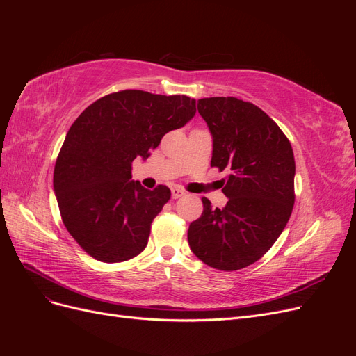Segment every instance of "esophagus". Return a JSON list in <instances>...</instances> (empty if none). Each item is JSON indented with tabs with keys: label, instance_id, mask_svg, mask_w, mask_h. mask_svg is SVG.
<instances>
[{
	"label": "esophagus",
	"instance_id": "34e87169",
	"mask_svg": "<svg viewBox=\"0 0 356 356\" xmlns=\"http://www.w3.org/2000/svg\"><path fill=\"white\" fill-rule=\"evenodd\" d=\"M184 195H186L184 190H181V188H178V187L172 188V197H174V199H179V197H182Z\"/></svg>",
	"mask_w": 356,
	"mask_h": 356
}]
</instances>
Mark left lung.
Listing matches in <instances>:
<instances>
[{
    "instance_id": "1",
    "label": "left lung",
    "mask_w": 356,
    "mask_h": 356,
    "mask_svg": "<svg viewBox=\"0 0 356 356\" xmlns=\"http://www.w3.org/2000/svg\"><path fill=\"white\" fill-rule=\"evenodd\" d=\"M212 134L211 166L229 169L222 209L202 197L203 212L188 227L195 255L218 270H239L270 250L294 207L296 161L288 138L270 117L233 96L197 101Z\"/></svg>"
}]
</instances>
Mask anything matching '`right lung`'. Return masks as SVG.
Here are the masks:
<instances>
[{
	"label": "right lung",
	"mask_w": 356,
	"mask_h": 356,
	"mask_svg": "<svg viewBox=\"0 0 356 356\" xmlns=\"http://www.w3.org/2000/svg\"><path fill=\"white\" fill-rule=\"evenodd\" d=\"M195 114L196 101L188 96L127 89L95 101L72 123L53 188L67 230L95 260L120 263L145 250L170 190L132 181V161L147 159L165 134Z\"/></svg>",
	"instance_id": "add662e5"
}]
</instances>
